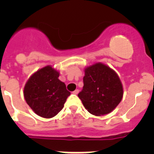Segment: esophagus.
<instances>
[{"instance_id": "obj_1", "label": "esophagus", "mask_w": 154, "mask_h": 154, "mask_svg": "<svg viewBox=\"0 0 154 154\" xmlns=\"http://www.w3.org/2000/svg\"><path fill=\"white\" fill-rule=\"evenodd\" d=\"M79 92V89H75V90L74 92H72V93L73 94H75V95H77V94H78Z\"/></svg>"}]
</instances>
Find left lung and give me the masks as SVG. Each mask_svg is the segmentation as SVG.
<instances>
[{
    "instance_id": "left-lung-1",
    "label": "left lung",
    "mask_w": 154,
    "mask_h": 154,
    "mask_svg": "<svg viewBox=\"0 0 154 154\" xmlns=\"http://www.w3.org/2000/svg\"><path fill=\"white\" fill-rule=\"evenodd\" d=\"M83 88L78 94L88 112L95 116L111 112L122 100L123 85L115 71L102 63L85 69Z\"/></svg>"
}]
</instances>
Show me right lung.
<instances>
[{
  "instance_id": "obj_1",
  "label": "right lung",
  "mask_w": 154,
  "mask_h": 154,
  "mask_svg": "<svg viewBox=\"0 0 154 154\" xmlns=\"http://www.w3.org/2000/svg\"><path fill=\"white\" fill-rule=\"evenodd\" d=\"M58 77V72L48 65L34 73L25 84V101L42 117L51 118L56 116L70 96L65 84Z\"/></svg>"
}]
</instances>
